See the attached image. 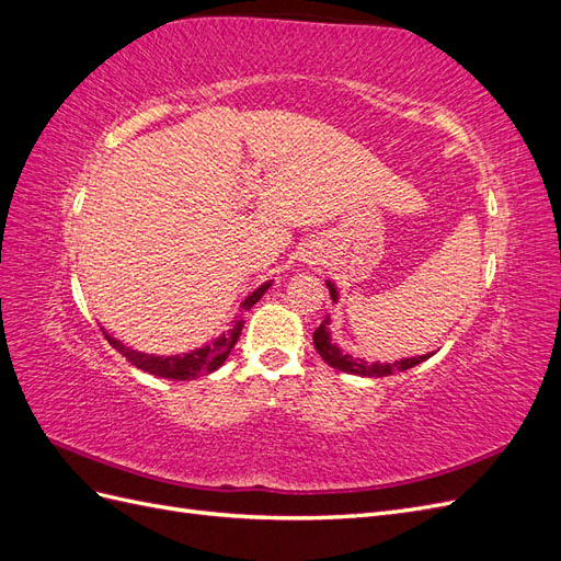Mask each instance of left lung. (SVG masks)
Listing matches in <instances>:
<instances>
[{"label":"left lung","mask_w":561,"mask_h":561,"mask_svg":"<svg viewBox=\"0 0 561 561\" xmlns=\"http://www.w3.org/2000/svg\"><path fill=\"white\" fill-rule=\"evenodd\" d=\"M328 287H330V295L332 299L336 301V290L334 285L328 280ZM328 325H330V318H325L320 322V328H316L313 332V346L316 351L320 353V358L325 360L330 367H336L342 371H348V375H360V377H388L393 375V371H404L410 369L423 360H428V355H419V358H402L398 363H390V365H381V363H365V360H358L353 358V355L348 353H342L330 339V332H328Z\"/></svg>","instance_id":"obj_1"}]
</instances>
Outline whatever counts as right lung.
Here are the masks:
<instances>
[{"label": "right lung", "instance_id": "obj_1", "mask_svg": "<svg viewBox=\"0 0 561 561\" xmlns=\"http://www.w3.org/2000/svg\"><path fill=\"white\" fill-rule=\"evenodd\" d=\"M271 283H264L262 287H257L241 307V316L252 309V304H257L260 297L268 290ZM239 316V318H241ZM241 328L243 322L239 320L236 322V328L229 332V334H222L217 336L213 344L203 346V348H196L192 353H182V355H168V358H163V355H149V353H140V351H133L128 346H124L122 342H116L114 336L107 334V342L124 355V358L140 367L142 371H149V375L154 377H163V379H180V381H186V379H198V377H206L210 375V371H215L219 365H222L227 360V355L231 353V348L236 346V342H239V334H241Z\"/></svg>", "mask_w": 561, "mask_h": 561}]
</instances>
